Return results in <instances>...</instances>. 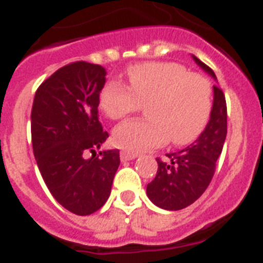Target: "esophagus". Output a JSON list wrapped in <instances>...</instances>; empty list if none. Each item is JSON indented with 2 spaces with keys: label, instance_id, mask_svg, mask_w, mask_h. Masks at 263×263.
I'll return each instance as SVG.
<instances>
[{
  "label": "esophagus",
  "instance_id": "esophagus-1",
  "mask_svg": "<svg viewBox=\"0 0 263 263\" xmlns=\"http://www.w3.org/2000/svg\"><path fill=\"white\" fill-rule=\"evenodd\" d=\"M137 157H138V154H136V153L125 152V150H122V152L120 153V158L122 162H125V160H133V159H136Z\"/></svg>",
  "mask_w": 263,
  "mask_h": 263
}]
</instances>
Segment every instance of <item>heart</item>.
<instances>
[{"label":"heart","instance_id":"obj_1","mask_svg":"<svg viewBox=\"0 0 263 263\" xmlns=\"http://www.w3.org/2000/svg\"><path fill=\"white\" fill-rule=\"evenodd\" d=\"M129 87L109 81L100 93V108L110 120H120L147 104L146 120H129L115 127L117 147L141 153L163 145L194 142L212 113V87L203 75L174 62H146L127 69Z\"/></svg>","mask_w":263,"mask_h":263}]
</instances>
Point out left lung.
<instances>
[{"label":"left lung","mask_w":263,"mask_h":263,"mask_svg":"<svg viewBox=\"0 0 263 263\" xmlns=\"http://www.w3.org/2000/svg\"><path fill=\"white\" fill-rule=\"evenodd\" d=\"M197 66L216 81L215 72L192 55ZM227 138V103L222 90L213 85V105L210 121L203 133L188 147L157 159L158 171L146 188L147 197L159 208L179 211L191 205L210 185L216 162Z\"/></svg>","instance_id":"8db88e82"}]
</instances>
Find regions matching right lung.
<instances>
[{
  "label": "right lung",
  "mask_w": 263,
  "mask_h": 263,
  "mask_svg": "<svg viewBox=\"0 0 263 263\" xmlns=\"http://www.w3.org/2000/svg\"><path fill=\"white\" fill-rule=\"evenodd\" d=\"M105 76L99 64L71 63L39 85L32 103V150L42 178L55 200L79 216L106 203L120 166L118 150L96 155L109 137L97 110Z\"/></svg>",
  "instance_id": "add662e5"
}]
</instances>
